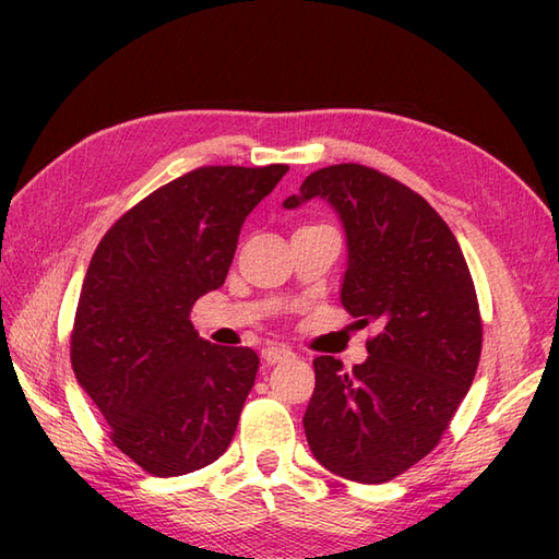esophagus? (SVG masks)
<instances>
[{"instance_id":"obj_1","label":"esophagus","mask_w":559,"mask_h":559,"mask_svg":"<svg viewBox=\"0 0 559 559\" xmlns=\"http://www.w3.org/2000/svg\"><path fill=\"white\" fill-rule=\"evenodd\" d=\"M290 350H281V348H264L261 350V360H264L266 365H278L283 360L290 358Z\"/></svg>"}]
</instances>
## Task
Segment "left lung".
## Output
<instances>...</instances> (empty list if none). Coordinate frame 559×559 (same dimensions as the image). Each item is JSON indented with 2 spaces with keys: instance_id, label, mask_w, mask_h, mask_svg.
<instances>
[{
  "instance_id": "obj_1",
  "label": "left lung",
  "mask_w": 559,
  "mask_h": 559,
  "mask_svg": "<svg viewBox=\"0 0 559 559\" xmlns=\"http://www.w3.org/2000/svg\"><path fill=\"white\" fill-rule=\"evenodd\" d=\"M324 199L346 230L341 302L377 324L350 372L322 355L305 435L314 459L355 483H386L430 454L478 370L483 324L454 233L413 189L358 163L312 173L283 206Z\"/></svg>"
}]
</instances>
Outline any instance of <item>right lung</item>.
<instances>
[{
    "label": "right lung",
    "instance_id": "1",
    "mask_svg": "<svg viewBox=\"0 0 559 559\" xmlns=\"http://www.w3.org/2000/svg\"><path fill=\"white\" fill-rule=\"evenodd\" d=\"M288 165H209L156 189L105 233L83 278L71 367L115 447L158 478L216 461L259 355L197 334L192 305L225 283L245 218Z\"/></svg>",
    "mask_w": 559,
    "mask_h": 559
}]
</instances>
